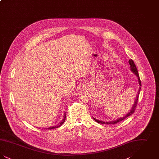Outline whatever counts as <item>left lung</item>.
<instances>
[{"instance_id": "1", "label": "left lung", "mask_w": 159, "mask_h": 159, "mask_svg": "<svg viewBox=\"0 0 159 159\" xmlns=\"http://www.w3.org/2000/svg\"><path fill=\"white\" fill-rule=\"evenodd\" d=\"M129 64H130V70H131L132 71H133V73L138 77V83H139V86H141V80H140V79H139V74H138V70H137V68H136V66H135V64L134 61L132 60H131V59H130L129 61ZM141 87H139V91H138V95H137V97H136L135 104H134V105L133 106L132 110H130V111L129 113H128V114H127L126 116H125L123 117L120 118V119H119L118 120H114V121H110V122H105V121H100V120H99L95 119V118H93V119H94L95 121H97V122H98L99 123H101V124L114 125V124H117V123H119V122H120V121H122L123 120L126 119L127 117H128L129 116H130V115H132V114L134 113V111H135V109H136L137 103H138V98H139V92H140V91H141Z\"/></svg>"}]
</instances>
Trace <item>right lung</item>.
<instances>
[{"instance_id":"add662e5","label":"right lung","mask_w":159,"mask_h":159,"mask_svg":"<svg viewBox=\"0 0 159 159\" xmlns=\"http://www.w3.org/2000/svg\"><path fill=\"white\" fill-rule=\"evenodd\" d=\"M66 113L64 114V119H62V120L61 121L60 123H59V124H58V125H55V126H51V127H49V128H48L47 129H53L57 128H59V127H60L64 123V122L65 121V120H66Z\"/></svg>"}]
</instances>
